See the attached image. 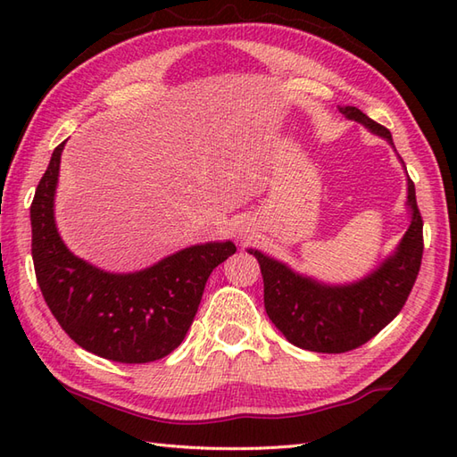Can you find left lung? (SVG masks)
Masks as SVG:
<instances>
[{
	"label": "left lung",
	"instance_id": "8db88e82",
	"mask_svg": "<svg viewBox=\"0 0 457 457\" xmlns=\"http://www.w3.org/2000/svg\"><path fill=\"white\" fill-rule=\"evenodd\" d=\"M339 112L393 145L391 131L361 110L344 105ZM406 180L411 226L393 253L355 283L328 285L296 273L259 249H247L259 261L263 275L267 316L290 344L308 352L344 353L369 342L401 312L419 277L424 251L414 182Z\"/></svg>",
	"mask_w": 457,
	"mask_h": 457
}]
</instances>
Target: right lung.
<instances>
[{
    "mask_svg": "<svg viewBox=\"0 0 457 457\" xmlns=\"http://www.w3.org/2000/svg\"><path fill=\"white\" fill-rule=\"evenodd\" d=\"M62 149L64 143L53 151L31 204V253L45 303L86 352L120 363L157 361L182 344L210 273L236 253V245H190L135 273L90 265L64 245L56 229Z\"/></svg>",
    "mask_w": 457,
    "mask_h": 457,
    "instance_id": "obj_1",
    "label": "right lung"
}]
</instances>
